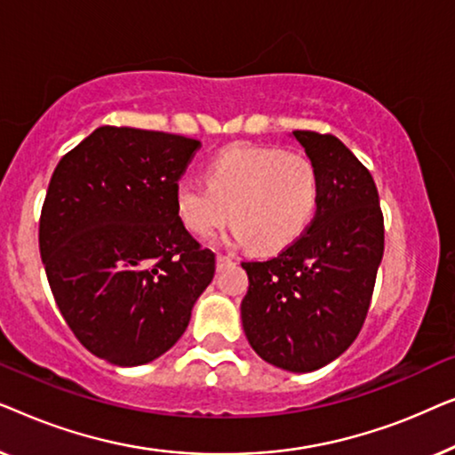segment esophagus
I'll return each mask as SVG.
<instances>
[{
  "instance_id": "1",
  "label": "esophagus",
  "mask_w": 455,
  "mask_h": 455,
  "mask_svg": "<svg viewBox=\"0 0 455 455\" xmlns=\"http://www.w3.org/2000/svg\"><path fill=\"white\" fill-rule=\"evenodd\" d=\"M232 257H226V254H217V267H223V265H229L232 263Z\"/></svg>"
}]
</instances>
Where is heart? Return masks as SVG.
<instances>
[{
  "mask_svg": "<svg viewBox=\"0 0 455 455\" xmlns=\"http://www.w3.org/2000/svg\"><path fill=\"white\" fill-rule=\"evenodd\" d=\"M173 203L190 232L209 235L232 220L234 244L252 242L259 252H279L313 223L321 204V176L304 155L232 145L211 159L207 184L180 180Z\"/></svg>",
  "mask_w": 455,
  "mask_h": 455,
  "instance_id": "heart-1",
  "label": "heart"
}]
</instances>
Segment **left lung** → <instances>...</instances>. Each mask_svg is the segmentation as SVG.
Returning <instances> with one entry per match:
<instances>
[{"mask_svg": "<svg viewBox=\"0 0 455 455\" xmlns=\"http://www.w3.org/2000/svg\"><path fill=\"white\" fill-rule=\"evenodd\" d=\"M321 176L313 223L277 257L242 263L248 344L265 363L310 372L341 356L363 329L383 259V213L371 172L331 134L294 130Z\"/></svg>", "mask_w": 455, "mask_h": 455, "instance_id": "8db88e82", "label": "left lung"}]
</instances>
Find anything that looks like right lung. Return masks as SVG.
Instances as JSON below:
<instances>
[{
	"label": "right lung",
	"instance_id": "add662e5",
	"mask_svg": "<svg viewBox=\"0 0 455 455\" xmlns=\"http://www.w3.org/2000/svg\"><path fill=\"white\" fill-rule=\"evenodd\" d=\"M201 142L101 126L49 182L39 248L68 327L95 356L139 366L182 338L215 275V254L186 232L173 192Z\"/></svg>",
	"mask_w": 455,
	"mask_h": 455
}]
</instances>
